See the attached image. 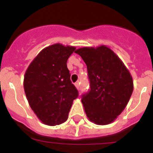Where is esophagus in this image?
<instances>
[{
    "label": "esophagus",
    "mask_w": 153,
    "mask_h": 153,
    "mask_svg": "<svg viewBox=\"0 0 153 153\" xmlns=\"http://www.w3.org/2000/svg\"><path fill=\"white\" fill-rule=\"evenodd\" d=\"M75 86L76 88L77 89V90H79V88H80V86H79V82H76V83H75Z\"/></svg>",
    "instance_id": "34e87169"
}]
</instances>
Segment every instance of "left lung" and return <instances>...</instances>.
<instances>
[{
	"mask_svg": "<svg viewBox=\"0 0 153 153\" xmlns=\"http://www.w3.org/2000/svg\"><path fill=\"white\" fill-rule=\"evenodd\" d=\"M75 53L86 63L88 71L90 90L81 99L86 116L97 125L111 123L123 111L133 91L129 70L105 45L82 47Z\"/></svg>",
	"mask_w": 153,
	"mask_h": 153,
	"instance_id": "8db88e82",
	"label": "left lung"
}]
</instances>
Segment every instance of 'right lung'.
<instances>
[{
  "mask_svg": "<svg viewBox=\"0 0 153 153\" xmlns=\"http://www.w3.org/2000/svg\"><path fill=\"white\" fill-rule=\"evenodd\" d=\"M75 47L55 44L45 47L29 65L24 88L29 105L43 123H64L78 91L70 80L67 62Z\"/></svg>",
  "mask_w": 153,
  "mask_h": 153,
  "instance_id": "obj_1",
  "label": "right lung"
}]
</instances>
